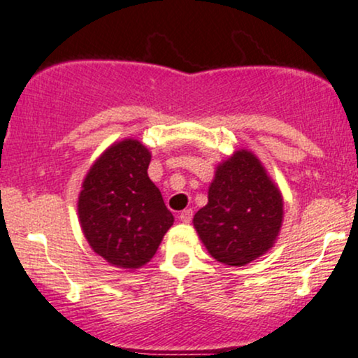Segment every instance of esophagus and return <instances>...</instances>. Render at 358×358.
<instances>
[{
	"mask_svg": "<svg viewBox=\"0 0 358 358\" xmlns=\"http://www.w3.org/2000/svg\"><path fill=\"white\" fill-rule=\"evenodd\" d=\"M192 215H194V213H192V209H186V210H182V213L179 214V219H180V222H184V224H189L192 220Z\"/></svg>",
	"mask_w": 358,
	"mask_h": 358,
	"instance_id": "34e87169",
	"label": "esophagus"
}]
</instances>
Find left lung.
<instances>
[{
	"mask_svg": "<svg viewBox=\"0 0 358 358\" xmlns=\"http://www.w3.org/2000/svg\"><path fill=\"white\" fill-rule=\"evenodd\" d=\"M284 201L255 154L236 151L215 169L209 202L194 215L202 244L217 262L245 266L273 245Z\"/></svg>",
	"mask_w": 358,
	"mask_h": 358,
	"instance_id": "left-lung-1",
	"label": "left lung"
}]
</instances>
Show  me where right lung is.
I'll return each instance as SVG.
<instances>
[{"label": "right lung", "mask_w": 358, "mask_h": 358, "mask_svg": "<svg viewBox=\"0 0 358 358\" xmlns=\"http://www.w3.org/2000/svg\"><path fill=\"white\" fill-rule=\"evenodd\" d=\"M149 149L124 139L101 154L79 192L78 214L91 249L119 268H139L154 257L174 222L149 179Z\"/></svg>", "instance_id": "1"}]
</instances>
